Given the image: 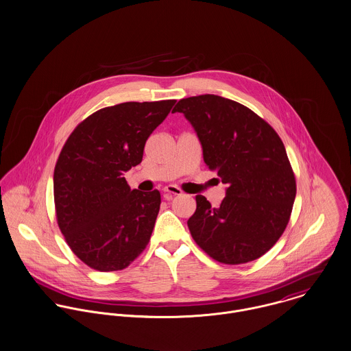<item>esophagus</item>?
Returning <instances> with one entry per match:
<instances>
[{"label": "esophagus", "mask_w": 351, "mask_h": 351, "mask_svg": "<svg viewBox=\"0 0 351 351\" xmlns=\"http://www.w3.org/2000/svg\"><path fill=\"white\" fill-rule=\"evenodd\" d=\"M164 197H172V196H176V195H182V190L173 184H169V186H165L164 187Z\"/></svg>", "instance_id": "esophagus-1"}]
</instances>
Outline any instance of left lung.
Wrapping results in <instances>:
<instances>
[{
	"label": "left lung",
	"instance_id": "8db88e82",
	"mask_svg": "<svg viewBox=\"0 0 351 351\" xmlns=\"http://www.w3.org/2000/svg\"><path fill=\"white\" fill-rule=\"evenodd\" d=\"M172 112L191 122L204 162L228 184L217 208L196 195L187 222L195 242L222 264L257 260L284 233L296 196L281 138L249 108L214 94L180 99Z\"/></svg>",
	"mask_w": 351,
	"mask_h": 351
}]
</instances>
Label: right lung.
<instances>
[{
    "mask_svg": "<svg viewBox=\"0 0 351 351\" xmlns=\"http://www.w3.org/2000/svg\"><path fill=\"white\" fill-rule=\"evenodd\" d=\"M175 99L125 102L83 119L53 171L56 219L66 242L90 268L125 269L147 247L161 197L130 190L123 172L141 162L151 133Z\"/></svg>",
    "mask_w": 351,
    "mask_h": 351,
    "instance_id": "add662e5",
    "label": "right lung"
}]
</instances>
